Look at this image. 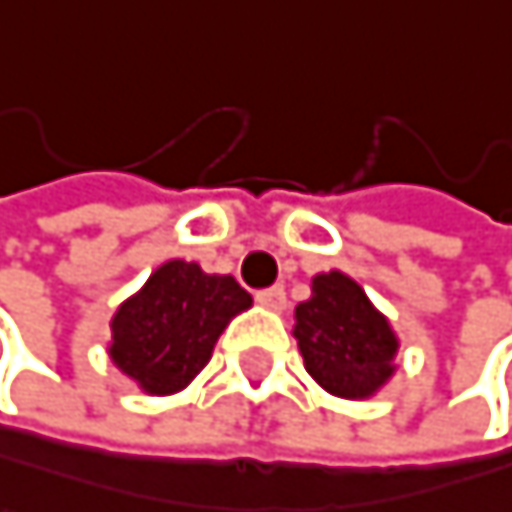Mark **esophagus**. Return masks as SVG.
Returning <instances> with one entry per match:
<instances>
[{
  "instance_id": "34e87169",
  "label": "esophagus",
  "mask_w": 512,
  "mask_h": 512,
  "mask_svg": "<svg viewBox=\"0 0 512 512\" xmlns=\"http://www.w3.org/2000/svg\"><path fill=\"white\" fill-rule=\"evenodd\" d=\"M258 304H264V307H270V310H282L285 307V288L282 285H270V288H261L258 294Z\"/></svg>"
}]
</instances>
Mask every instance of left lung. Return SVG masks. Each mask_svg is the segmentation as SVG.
<instances>
[{"mask_svg": "<svg viewBox=\"0 0 512 512\" xmlns=\"http://www.w3.org/2000/svg\"><path fill=\"white\" fill-rule=\"evenodd\" d=\"M294 338L307 371L334 396H371L393 375L399 341L390 322L338 270L313 279V294L294 310Z\"/></svg>", "mask_w": 512, "mask_h": 512, "instance_id": "8db88e82", "label": "left lung"}]
</instances>
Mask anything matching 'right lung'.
Wrapping results in <instances>:
<instances>
[{
    "instance_id": "obj_1",
    "label": "right lung",
    "mask_w": 512,
    "mask_h": 512,
    "mask_svg": "<svg viewBox=\"0 0 512 512\" xmlns=\"http://www.w3.org/2000/svg\"><path fill=\"white\" fill-rule=\"evenodd\" d=\"M248 307L251 294L233 276L168 261L113 316L110 359L147 393H178L205 368L227 322Z\"/></svg>"
}]
</instances>
